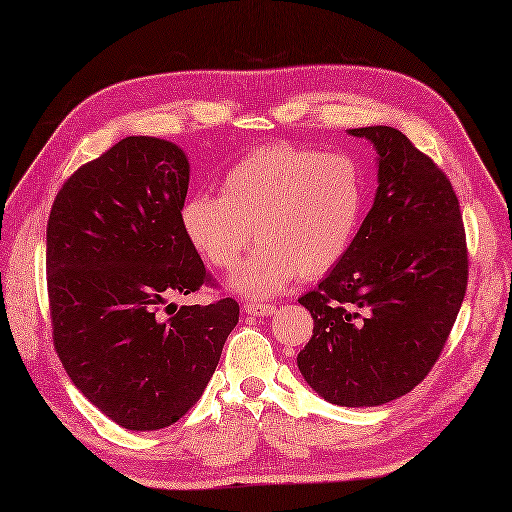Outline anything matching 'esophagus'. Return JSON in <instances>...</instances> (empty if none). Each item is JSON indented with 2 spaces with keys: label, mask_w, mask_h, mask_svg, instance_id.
I'll return each mask as SVG.
<instances>
[{
  "label": "esophagus",
  "mask_w": 512,
  "mask_h": 512,
  "mask_svg": "<svg viewBox=\"0 0 512 512\" xmlns=\"http://www.w3.org/2000/svg\"><path fill=\"white\" fill-rule=\"evenodd\" d=\"M244 310L250 314V317H268V314L275 312L273 303H244Z\"/></svg>",
  "instance_id": "esophagus-1"
}]
</instances>
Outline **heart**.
I'll return each mask as SVG.
<instances>
[{
  "label": "heart",
  "instance_id": "heart-1",
  "mask_svg": "<svg viewBox=\"0 0 512 512\" xmlns=\"http://www.w3.org/2000/svg\"><path fill=\"white\" fill-rule=\"evenodd\" d=\"M365 198V176L352 156L273 143L224 173L222 195H189L180 224L191 246L222 270L239 264L255 228L259 248L231 277V288L266 297L297 275L330 273L354 244Z\"/></svg>",
  "mask_w": 512,
  "mask_h": 512
}]
</instances>
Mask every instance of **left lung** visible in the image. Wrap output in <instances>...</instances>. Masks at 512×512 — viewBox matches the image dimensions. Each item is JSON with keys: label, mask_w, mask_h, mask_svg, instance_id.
<instances>
[{"label": "left lung", "mask_w": 512, "mask_h": 512, "mask_svg": "<svg viewBox=\"0 0 512 512\" xmlns=\"http://www.w3.org/2000/svg\"><path fill=\"white\" fill-rule=\"evenodd\" d=\"M350 134L376 149V198L347 255L299 299L314 330L297 365L332 405L378 407L409 394L436 365L469 257L458 195L436 162L394 127Z\"/></svg>", "instance_id": "1"}]
</instances>
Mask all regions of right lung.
I'll return each mask as SVG.
<instances>
[{
    "label": "right lung",
    "mask_w": 512,
    "mask_h": 512,
    "mask_svg": "<svg viewBox=\"0 0 512 512\" xmlns=\"http://www.w3.org/2000/svg\"><path fill=\"white\" fill-rule=\"evenodd\" d=\"M187 189L178 145L127 136L65 180L48 217L54 350L74 387L129 431L178 422L239 321L231 297L169 303L211 281L180 224Z\"/></svg>",
    "instance_id": "add662e5"
}]
</instances>
